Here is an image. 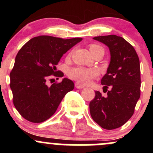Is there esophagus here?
<instances>
[{
  "mask_svg": "<svg viewBox=\"0 0 153 153\" xmlns=\"http://www.w3.org/2000/svg\"><path fill=\"white\" fill-rule=\"evenodd\" d=\"M75 88H78V89H81V88H85L84 85H81V84L79 83V82H75Z\"/></svg>",
  "mask_w": 153,
  "mask_h": 153,
  "instance_id": "1",
  "label": "esophagus"
}]
</instances>
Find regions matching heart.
<instances>
[{"label": "heart", "instance_id": "b5f03b06", "mask_svg": "<svg viewBox=\"0 0 153 153\" xmlns=\"http://www.w3.org/2000/svg\"><path fill=\"white\" fill-rule=\"evenodd\" d=\"M99 47V46L95 45H91L90 46V50ZM98 72L94 69H85L82 68H72L68 72V76L73 80L81 82L82 84H87L97 76Z\"/></svg>", "mask_w": 153, "mask_h": 153}]
</instances>
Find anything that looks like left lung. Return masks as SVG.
Wrapping results in <instances>:
<instances>
[{
  "label": "left lung",
  "instance_id": "obj_1",
  "mask_svg": "<svg viewBox=\"0 0 153 153\" xmlns=\"http://www.w3.org/2000/svg\"><path fill=\"white\" fill-rule=\"evenodd\" d=\"M94 39L104 44L110 51V62L101 79L106 97L99 91L90 102L92 119L103 129H114L124 125L134 114L140 97V65L134 48L117 35L99 36ZM106 92V91H105Z\"/></svg>",
  "mask_w": 153,
  "mask_h": 153
}]
</instances>
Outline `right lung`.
I'll list each match as a JSON object with an SVG mask.
<instances>
[{"label":"right lung","mask_w":153,"mask_h":153,"mask_svg":"<svg viewBox=\"0 0 153 153\" xmlns=\"http://www.w3.org/2000/svg\"><path fill=\"white\" fill-rule=\"evenodd\" d=\"M82 38L64 39L51 36L31 39L19 51L14 66L10 73V87L13 104L26 120L41 123L55 113L67 93L74 88L68 78L48 86L50 75L62 78L56 65L70 49L82 41Z\"/></svg>","instance_id":"obj_1"}]
</instances>
